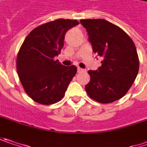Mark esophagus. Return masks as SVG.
<instances>
[{
    "mask_svg": "<svg viewBox=\"0 0 147 147\" xmlns=\"http://www.w3.org/2000/svg\"><path fill=\"white\" fill-rule=\"evenodd\" d=\"M84 71H86L84 69L80 68V67H78V68H77V72H78V73H82V72H84Z\"/></svg>",
    "mask_w": 147,
    "mask_h": 147,
    "instance_id": "34e87169",
    "label": "esophagus"
}]
</instances>
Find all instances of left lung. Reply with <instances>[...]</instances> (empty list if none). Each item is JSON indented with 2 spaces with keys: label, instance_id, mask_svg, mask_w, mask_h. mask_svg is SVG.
I'll use <instances>...</instances> for the list:
<instances>
[{
  "label": "left lung",
  "instance_id": "1",
  "mask_svg": "<svg viewBox=\"0 0 147 147\" xmlns=\"http://www.w3.org/2000/svg\"><path fill=\"white\" fill-rule=\"evenodd\" d=\"M93 52L103 57L97 71L90 70L85 88L91 99L111 103L129 91L139 71V58L131 38L119 26L103 19L81 20Z\"/></svg>",
  "mask_w": 147,
  "mask_h": 147
}]
</instances>
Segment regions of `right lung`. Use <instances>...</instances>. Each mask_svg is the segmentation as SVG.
<instances>
[{
  "label": "right lung",
  "instance_id": "add662e5",
  "mask_svg": "<svg viewBox=\"0 0 147 147\" xmlns=\"http://www.w3.org/2000/svg\"><path fill=\"white\" fill-rule=\"evenodd\" d=\"M78 24L69 19L45 23L31 30L22 43L16 58L17 73L26 93L36 102L51 105L64 97L77 69L54 58L61 53L66 31Z\"/></svg>",
  "mask_w": 147,
  "mask_h": 147
}]
</instances>
